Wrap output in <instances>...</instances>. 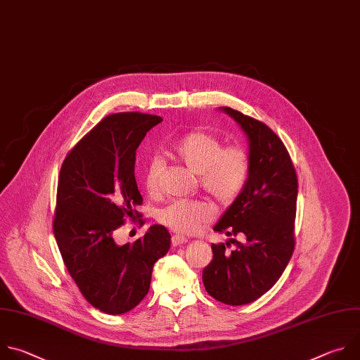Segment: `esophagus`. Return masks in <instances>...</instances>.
Wrapping results in <instances>:
<instances>
[{
    "label": "esophagus",
    "mask_w": 360,
    "mask_h": 360,
    "mask_svg": "<svg viewBox=\"0 0 360 360\" xmlns=\"http://www.w3.org/2000/svg\"><path fill=\"white\" fill-rule=\"evenodd\" d=\"M188 240L186 238V237H183V236H180V234H174L173 237H172V244L174 245V247H177V245H183V244H186Z\"/></svg>",
    "instance_id": "esophagus-1"
}]
</instances>
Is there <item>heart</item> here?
Segmentation results:
<instances>
[{"mask_svg": "<svg viewBox=\"0 0 360 360\" xmlns=\"http://www.w3.org/2000/svg\"><path fill=\"white\" fill-rule=\"evenodd\" d=\"M174 155L197 173L200 187L221 205H231L243 193L251 172L248 152L237 145L224 146L223 140L205 130H193L173 146ZM165 160L152 156L143 172L145 187L150 194L160 188ZM214 208L204 200H174L156 212L160 224L180 234H194L211 221Z\"/></svg>", "mask_w": 360, "mask_h": 360, "instance_id": "obj_1", "label": "heart"}]
</instances>
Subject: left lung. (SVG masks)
I'll return each mask as SVG.
<instances>
[{
    "label": "left lung",
    "mask_w": 360,
    "mask_h": 360,
    "mask_svg": "<svg viewBox=\"0 0 360 360\" xmlns=\"http://www.w3.org/2000/svg\"><path fill=\"white\" fill-rule=\"evenodd\" d=\"M223 110L248 136L251 172L241 195L214 227L231 238L211 245L214 255L202 269V282L214 300L237 307L269 291L292 257L298 177L272 129L231 108Z\"/></svg>",
    "instance_id": "1"
}]
</instances>
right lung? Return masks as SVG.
<instances>
[{
  "mask_svg": "<svg viewBox=\"0 0 360 360\" xmlns=\"http://www.w3.org/2000/svg\"><path fill=\"white\" fill-rule=\"evenodd\" d=\"M162 120L140 112L109 115L68 152L60 167L55 240L84 298L109 315L131 311L148 295L153 265L172 244L159 224L133 244L115 241L126 220L141 217L134 210L143 202L134 179L136 150Z\"/></svg>",
  "mask_w": 360,
  "mask_h": 360,
  "instance_id": "add662e5",
  "label": "right lung"
}]
</instances>
